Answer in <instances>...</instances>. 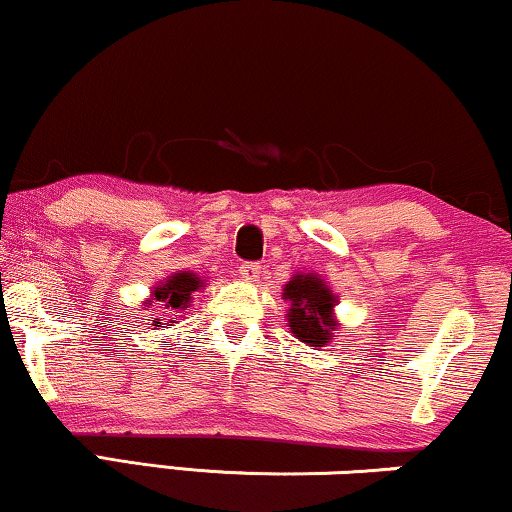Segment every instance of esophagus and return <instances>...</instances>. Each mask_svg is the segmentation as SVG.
<instances>
[{
    "label": "esophagus",
    "mask_w": 512,
    "mask_h": 512,
    "mask_svg": "<svg viewBox=\"0 0 512 512\" xmlns=\"http://www.w3.org/2000/svg\"><path fill=\"white\" fill-rule=\"evenodd\" d=\"M240 275H242V279H247V282H256L258 275H261V265H258V263H242Z\"/></svg>",
    "instance_id": "34e87169"
}]
</instances>
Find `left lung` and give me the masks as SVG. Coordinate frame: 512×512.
<instances>
[{"instance_id": "obj_1", "label": "left lung", "mask_w": 512, "mask_h": 512, "mask_svg": "<svg viewBox=\"0 0 512 512\" xmlns=\"http://www.w3.org/2000/svg\"><path fill=\"white\" fill-rule=\"evenodd\" d=\"M284 300H289V319L291 333L300 342L310 347H324L335 335L338 321L333 317V307L338 298L333 296L324 279L314 272L293 275L291 282L284 286Z\"/></svg>"}]
</instances>
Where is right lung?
<instances>
[{
    "label": "right lung",
    "instance_id": "obj_1",
    "mask_svg": "<svg viewBox=\"0 0 512 512\" xmlns=\"http://www.w3.org/2000/svg\"><path fill=\"white\" fill-rule=\"evenodd\" d=\"M202 284L205 282H202L198 275H193V272H177V275H172L167 282H160L158 286H153V298L146 303V305L156 303L160 312V319L153 321V326L163 324V317H179L186 307H191L193 293L198 291ZM172 324H177V321L170 319V324L167 326Z\"/></svg>",
    "mask_w": 512,
    "mask_h": 512
}]
</instances>
